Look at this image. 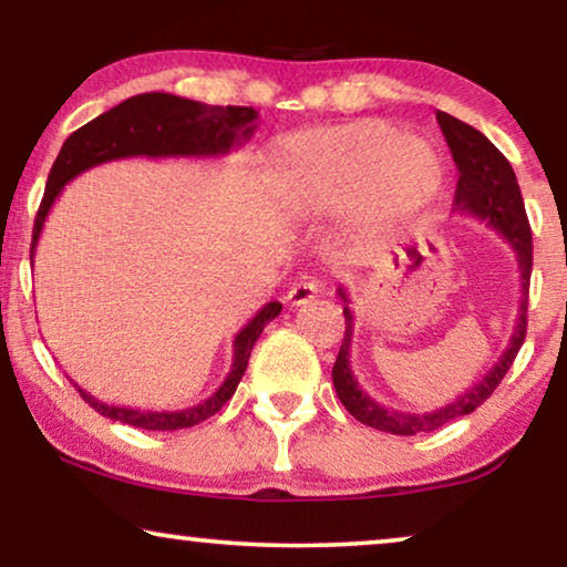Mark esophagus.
<instances>
[{"label":"esophagus","instance_id":"1","mask_svg":"<svg viewBox=\"0 0 567 567\" xmlns=\"http://www.w3.org/2000/svg\"><path fill=\"white\" fill-rule=\"evenodd\" d=\"M317 284L315 281H299V284H293L289 291H286V305L289 307H305V305H309V301H315V297H317Z\"/></svg>","mask_w":567,"mask_h":567}]
</instances>
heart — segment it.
<instances>
[{
	"label": "heart",
	"instance_id": "obj_1",
	"mask_svg": "<svg viewBox=\"0 0 567 567\" xmlns=\"http://www.w3.org/2000/svg\"><path fill=\"white\" fill-rule=\"evenodd\" d=\"M276 193L301 216L359 208L371 227L423 212L444 188V159L423 138L363 118L299 131L268 154Z\"/></svg>",
	"mask_w": 567,
	"mask_h": 567
}]
</instances>
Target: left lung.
Masks as SVG:
<instances>
[{
	"label": "left lung",
	"mask_w": 567,
	"mask_h": 567,
	"mask_svg": "<svg viewBox=\"0 0 567 567\" xmlns=\"http://www.w3.org/2000/svg\"><path fill=\"white\" fill-rule=\"evenodd\" d=\"M436 121L444 138L452 150L454 165L460 169V181H456L454 193V208L462 214L475 216L491 227L493 231L506 239L511 250L516 252L518 260V274H522V301H518V315L514 332H511L508 348L501 353V359L495 361V367L480 379L477 384H472L467 392H462L460 398L449 405L433 410V413H400V410L379 405L377 400L369 398V392L361 390L359 379L353 377L351 369V340H353V312H351V299L348 291L340 286L338 293L346 301L343 315H346V338L340 346L336 367H332V384L340 402H343L348 413L363 425H371L377 431L394 433V436H415V433H429L436 431L441 425H446L454 417L470 415L472 410L483 405L491 398L495 386L501 384V379L506 377V371L514 363L518 348H522L526 338V305H529V276H532V229L529 219H526L522 190H518L514 167L503 157L491 138L480 134L477 128L467 126V123L454 118L444 111L436 113Z\"/></svg>",
	"instance_id": "left-lung-1"
}]
</instances>
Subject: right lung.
<instances>
[{"label": "right lung", "instance_id": "right-lung-1", "mask_svg": "<svg viewBox=\"0 0 567 567\" xmlns=\"http://www.w3.org/2000/svg\"><path fill=\"white\" fill-rule=\"evenodd\" d=\"M258 113L252 107L237 105H206L198 100L177 97L169 92H144L123 100L121 105L111 107L95 121L84 123L61 146L56 162H53L45 193L38 208L35 227H33V245H30V262H33L38 239H41L45 216H49L53 200L61 196L64 185L82 175L84 169L103 165L113 159L128 157H150V159H167V157H224L237 146H243L247 138L258 128ZM281 315L278 301H268L258 309V315L245 324L235 336V353H231V369L224 379L219 390L212 398L190 408L181 410H138L126 405H107V402L92 398L87 390H80L82 400L90 402L100 415L121 421L134 429L146 431H177L198 425L206 417L219 413L224 402L235 394L239 379H243L250 351L260 332L266 330L270 320Z\"/></svg>", "mask_w": 567, "mask_h": 567}]
</instances>
